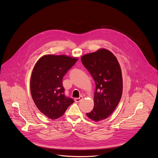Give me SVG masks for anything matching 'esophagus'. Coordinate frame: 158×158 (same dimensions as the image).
<instances>
[{
	"label": "esophagus",
	"mask_w": 158,
	"mask_h": 158,
	"mask_svg": "<svg viewBox=\"0 0 158 158\" xmlns=\"http://www.w3.org/2000/svg\"><path fill=\"white\" fill-rule=\"evenodd\" d=\"M83 99V97L82 96H80L79 98H76L74 100H75V102H79L81 100H82Z\"/></svg>",
	"instance_id": "1"
}]
</instances>
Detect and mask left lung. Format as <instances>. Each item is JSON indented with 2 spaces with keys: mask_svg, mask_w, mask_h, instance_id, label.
<instances>
[{
  "mask_svg": "<svg viewBox=\"0 0 158 158\" xmlns=\"http://www.w3.org/2000/svg\"><path fill=\"white\" fill-rule=\"evenodd\" d=\"M81 61L96 83L94 108L86 113L94 121L108 118L118 105L123 93V78L119 64L107 49L83 56Z\"/></svg>",
  "mask_w": 158,
  "mask_h": 158,
  "instance_id": "1",
  "label": "left lung"
}]
</instances>
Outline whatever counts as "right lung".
<instances>
[{
	"instance_id": "1",
	"label": "right lung",
	"mask_w": 158,
	"mask_h": 158,
	"mask_svg": "<svg viewBox=\"0 0 158 158\" xmlns=\"http://www.w3.org/2000/svg\"><path fill=\"white\" fill-rule=\"evenodd\" d=\"M77 60L60 55H46L35 64L31 78V92L35 104L48 118L62 116L74 101L64 94L62 79Z\"/></svg>"
}]
</instances>
